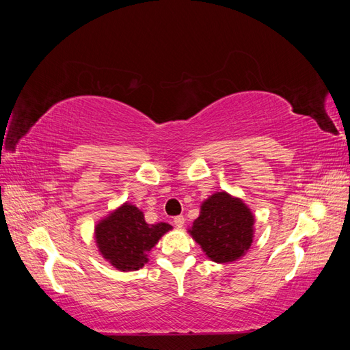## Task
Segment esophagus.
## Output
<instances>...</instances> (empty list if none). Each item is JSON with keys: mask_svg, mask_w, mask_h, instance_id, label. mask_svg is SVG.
<instances>
[{"mask_svg": "<svg viewBox=\"0 0 350 350\" xmlns=\"http://www.w3.org/2000/svg\"><path fill=\"white\" fill-rule=\"evenodd\" d=\"M184 224H185L184 216H175V217H174V225H175L176 228H183Z\"/></svg>", "mask_w": 350, "mask_h": 350, "instance_id": "34e87169", "label": "esophagus"}]
</instances>
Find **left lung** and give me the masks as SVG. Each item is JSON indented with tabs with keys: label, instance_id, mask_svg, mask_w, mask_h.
<instances>
[{
	"label": "left lung",
	"instance_id": "left-lung-1",
	"mask_svg": "<svg viewBox=\"0 0 350 350\" xmlns=\"http://www.w3.org/2000/svg\"><path fill=\"white\" fill-rule=\"evenodd\" d=\"M188 232L211 261L232 262L251 247L254 216L241 198L215 193L203 201Z\"/></svg>",
	"mask_w": 350,
	"mask_h": 350
}]
</instances>
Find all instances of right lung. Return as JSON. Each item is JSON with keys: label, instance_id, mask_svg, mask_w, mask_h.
<instances>
[{"label": "right lung", "instance_id": "1", "mask_svg": "<svg viewBox=\"0 0 350 350\" xmlns=\"http://www.w3.org/2000/svg\"><path fill=\"white\" fill-rule=\"evenodd\" d=\"M172 226L149 225L140 208L124 203L94 228V239L102 257L121 271L142 269L149 261L147 254Z\"/></svg>", "mask_w": 350, "mask_h": 350}]
</instances>
